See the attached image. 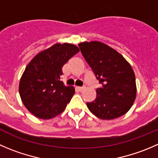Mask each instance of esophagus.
Masks as SVG:
<instances>
[{"label":"esophagus","instance_id":"34e87169","mask_svg":"<svg viewBox=\"0 0 158 158\" xmlns=\"http://www.w3.org/2000/svg\"><path fill=\"white\" fill-rule=\"evenodd\" d=\"M76 89H77L79 90V91L81 92V91H82V90H83L85 88H84V87H79V86H77V87H76Z\"/></svg>","mask_w":158,"mask_h":158}]
</instances>
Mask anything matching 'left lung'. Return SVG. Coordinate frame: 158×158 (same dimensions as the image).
Masks as SVG:
<instances>
[{
	"mask_svg": "<svg viewBox=\"0 0 158 158\" xmlns=\"http://www.w3.org/2000/svg\"><path fill=\"white\" fill-rule=\"evenodd\" d=\"M84 59L102 86L94 101L86 105L102 120H113L127 113L137 96L135 74L131 64L109 45L98 42L79 44Z\"/></svg>",
	"mask_w": 158,
	"mask_h": 158,
	"instance_id": "left-lung-1",
	"label": "left lung"
}]
</instances>
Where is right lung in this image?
Listing matches in <instances>:
<instances>
[{
  "mask_svg": "<svg viewBox=\"0 0 158 158\" xmlns=\"http://www.w3.org/2000/svg\"><path fill=\"white\" fill-rule=\"evenodd\" d=\"M79 52L73 44L56 43L38 52L27 64L19 82V94L34 116L48 120L65 110L75 88L60 81L62 69Z\"/></svg>",
  "mask_w": 158,
  "mask_h": 158,
  "instance_id": "1",
  "label": "right lung"
}]
</instances>
